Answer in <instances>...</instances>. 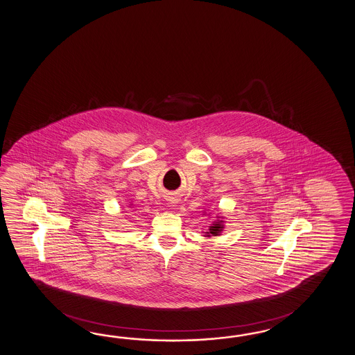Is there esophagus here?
Segmentation results:
<instances>
[{
  "label": "esophagus",
  "mask_w": 355,
  "mask_h": 355,
  "mask_svg": "<svg viewBox=\"0 0 355 355\" xmlns=\"http://www.w3.org/2000/svg\"><path fill=\"white\" fill-rule=\"evenodd\" d=\"M168 204H169V205H171V207H174V205H175V204H177V202H178V200H177V199H175V198H169V199H168Z\"/></svg>",
  "instance_id": "1"
}]
</instances>
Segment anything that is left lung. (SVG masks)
Returning <instances> with one entry per match:
<instances>
[{"label": "left lung", "mask_w": 355, "mask_h": 355, "mask_svg": "<svg viewBox=\"0 0 355 355\" xmlns=\"http://www.w3.org/2000/svg\"><path fill=\"white\" fill-rule=\"evenodd\" d=\"M220 218V217H218ZM222 220V218H220ZM223 230V220H214V223H211V226H209V230L207 231V236H217L220 235V231Z\"/></svg>", "instance_id": "1"}]
</instances>
